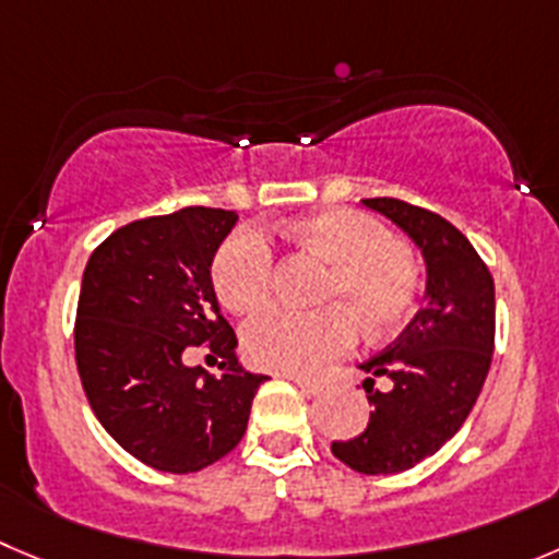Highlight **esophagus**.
<instances>
[{"label":"esophagus","instance_id":"34e87169","mask_svg":"<svg viewBox=\"0 0 559 559\" xmlns=\"http://www.w3.org/2000/svg\"><path fill=\"white\" fill-rule=\"evenodd\" d=\"M288 379L294 381L301 392H307V395H318V392H323V381L318 379H305V376H288Z\"/></svg>","mask_w":559,"mask_h":559}]
</instances>
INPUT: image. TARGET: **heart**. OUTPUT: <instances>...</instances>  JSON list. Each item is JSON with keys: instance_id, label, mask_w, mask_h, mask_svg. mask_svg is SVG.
<instances>
[{"instance_id": "b5f03b06", "label": "heart", "mask_w": 559, "mask_h": 559, "mask_svg": "<svg viewBox=\"0 0 559 559\" xmlns=\"http://www.w3.org/2000/svg\"><path fill=\"white\" fill-rule=\"evenodd\" d=\"M285 236L312 249L332 265L323 296L340 305L301 312L271 307L243 326L241 343L258 368L283 373H318L356 343V318L370 334L401 329L414 316L423 271L406 243L362 211L332 209L285 227ZM214 290L230 312L265 305L274 280L269 238L243 227L214 258Z\"/></svg>"}]
</instances>
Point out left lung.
Here are the masks:
<instances>
[{
  "mask_svg": "<svg viewBox=\"0 0 559 559\" xmlns=\"http://www.w3.org/2000/svg\"><path fill=\"white\" fill-rule=\"evenodd\" d=\"M362 203L417 243L428 301L395 343L359 365L373 412L368 428L332 442V453L362 475H395L433 455L469 417L491 368L497 301L491 271L459 227L395 197ZM376 378H390L391 390L373 391Z\"/></svg>",
  "mask_w": 559,
  "mask_h": 559,
  "instance_id": "8db88e82",
  "label": "left lung"
}]
</instances>
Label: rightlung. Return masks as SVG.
Wrapping results in <instances>:
<instances>
[{
	"instance_id": "1",
	"label": "right lung",
	"mask_w": 559,
	"mask_h": 559,
	"mask_svg": "<svg viewBox=\"0 0 559 559\" xmlns=\"http://www.w3.org/2000/svg\"><path fill=\"white\" fill-rule=\"evenodd\" d=\"M236 222V211L203 205L136 219L84 269L73 329L84 395L106 433L158 472L189 475L225 459L265 381L238 362L211 283ZM197 344L223 359L219 377L185 365Z\"/></svg>"
}]
</instances>
